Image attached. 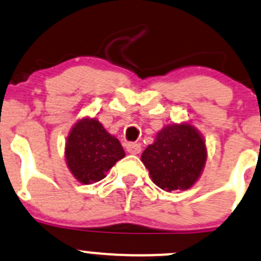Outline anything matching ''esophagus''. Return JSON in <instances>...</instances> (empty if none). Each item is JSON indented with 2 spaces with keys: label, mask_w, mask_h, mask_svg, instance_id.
<instances>
[{
  "label": "esophagus",
  "mask_w": 261,
  "mask_h": 261,
  "mask_svg": "<svg viewBox=\"0 0 261 261\" xmlns=\"http://www.w3.org/2000/svg\"><path fill=\"white\" fill-rule=\"evenodd\" d=\"M127 152L130 153V154H138L141 152V146L138 143H128Z\"/></svg>",
  "instance_id": "34e87169"
}]
</instances>
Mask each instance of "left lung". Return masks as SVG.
<instances>
[{"mask_svg": "<svg viewBox=\"0 0 261 261\" xmlns=\"http://www.w3.org/2000/svg\"><path fill=\"white\" fill-rule=\"evenodd\" d=\"M206 160L205 139L189 122L165 125L141 155L153 184L167 192L191 189L202 174Z\"/></svg>", "mask_w": 261, "mask_h": 261, "instance_id": "1", "label": "left lung"}]
</instances>
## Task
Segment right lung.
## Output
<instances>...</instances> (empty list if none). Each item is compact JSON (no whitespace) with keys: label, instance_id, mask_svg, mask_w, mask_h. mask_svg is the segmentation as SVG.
I'll list each match as a JSON object with an SVG mask.
<instances>
[{"label":"right lung","instance_id":"1","mask_svg":"<svg viewBox=\"0 0 261 261\" xmlns=\"http://www.w3.org/2000/svg\"><path fill=\"white\" fill-rule=\"evenodd\" d=\"M124 155L119 141L96 118L84 117L77 120L66 138V166L80 184L91 185L103 179Z\"/></svg>","mask_w":261,"mask_h":261}]
</instances>
